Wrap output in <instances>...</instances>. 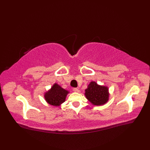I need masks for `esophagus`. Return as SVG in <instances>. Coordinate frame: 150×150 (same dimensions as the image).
I'll list each match as a JSON object with an SVG mask.
<instances>
[{"instance_id": "34e87169", "label": "esophagus", "mask_w": 150, "mask_h": 150, "mask_svg": "<svg viewBox=\"0 0 150 150\" xmlns=\"http://www.w3.org/2000/svg\"><path fill=\"white\" fill-rule=\"evenodd\" d=\"M73 91H75V92H77V93H79V88H73Z\"/></svg>"}]
</instances>
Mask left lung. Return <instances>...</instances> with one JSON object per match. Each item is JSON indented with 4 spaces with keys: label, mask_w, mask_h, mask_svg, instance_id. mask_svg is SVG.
I'll return each mask as SVG.
<instances>
[{
    "label": "left lung",
    "mask_w": 150,
    "mask_h": 150,
    "mask_svg": "<svg viewBox=\"0 0 150 150\" xmlns=\"http://www.w3.org/2000/svg\"><path fill=\"white\" fill-rule=\"evenodd\" d=\"M84 94L87 99L95 106H101L109 100L108 88L98 85L94 81L89 84Z\"/></svg>",
    "instance_id": "obj_1"
}]
</instances>
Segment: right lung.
Masks as SVG:
<instances>
[{
    "label": "right lung",
    "mask_w": 150,
    "mask_h": 150,
    "mask_svg": "<svg viewBox=\"0 0 150 150\" xmlns=\"http://www.w3.org/2000/svg\"><path fill=\"white\" fill-rule=\"evenodd\" d=\"M69 91L57 83L54 84L52 88L44 94V98L47 103L54 106H59L66 100Z\"/></svg>",
    "instance_id": "right-lung-1"
}]
</instances>
